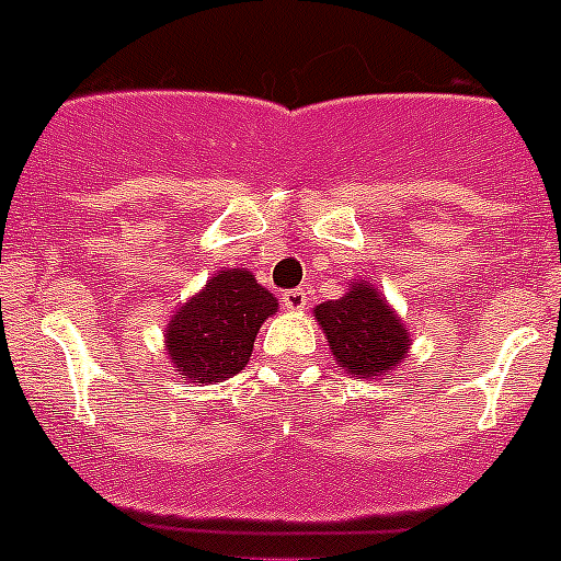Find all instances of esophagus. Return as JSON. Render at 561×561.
Returning a JSON list of instances; mask_svg holds the SVG:
<instances>
[{
	"instance_id": "esophagus-1",
	"label": "esophagus",
	"mask_w": 561,
	"mask_h": 561,
	"mask_svg": "<svg viewBox=\"0 0 561 561\" xmlns=\"http://www.w3.org/2000/svg\"><path fill=\"white\" fill-rule=\"evenodd\" d=\"M280 302H284L286 311H302L308 306V295L302 289H289L280 295Z\"/></svg>"
}]
</instances>
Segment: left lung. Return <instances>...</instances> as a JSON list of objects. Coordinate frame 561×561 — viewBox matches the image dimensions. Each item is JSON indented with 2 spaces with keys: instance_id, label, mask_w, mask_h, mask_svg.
<instances>
[{
  "instance_id": "8db88e82",
  "label": "left lung",
  "mask_w": 561,
  "mask_h": 561,
  "mask_svg": "<svg viewBox=\"0 0 561 561\" xmlns=\"http://www.w3.org/2000/svg\"><path fill=\"white\" fill-rule=\"evenodd\" d=\"M314 320L339 367L356 378H381L409 356L411 336L403 320L367 280H351L347 295L320 302Z\"/></svg>"
}]
</instances>
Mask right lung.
Instances as JSON below:
<instances>
[{
	"label": "right lung",
	"instance_id": "obj_1",
	"mask_svg": "<svg viewBox=\"0 0 561 561\" xmlns=\"http://www.w3.org/2000/svg\"><path fill=\"white\" fill-rule=\"evenodd\" d=\"M277 300L247 270H222L167 325V351L178 375L192 383H217L241 373L253 342Z\"/></svg>",
	"mask_w": 561,
	"mask_h": 561
}]
</instances>
